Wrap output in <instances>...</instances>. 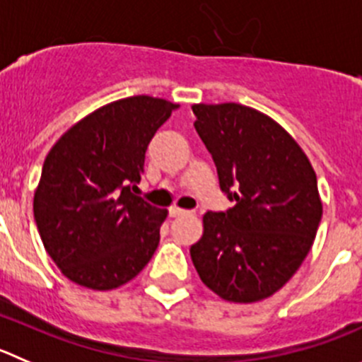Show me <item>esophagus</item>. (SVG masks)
<instances>
[{
    "label": "esophagus",
    "mask_w": 362,
    "mask_h": 362,
    "mask_svg": "<svg viewBox=\"0 0 362 362\" xmlns=\"http://www.w3.org/2000/svg\"><path fill=\"white\" fill-rule=\"evenodd\" d=\"M185 214H189V212L184 211V209H180V207H171L170 209L171 218H178V216H185Z\"/></svg>",
    "instance_id": "34e87169"
}]
</instances>
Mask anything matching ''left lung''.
<instances>
[{"label": "left lung", "instance_id": "obj_1", "mask_svg": "<svg viewBox=\"0 0 362 362\" xmlns=\"http://www.w3.org/2000/svg\"><path fill=\"white\" fill-rule=\"evenodd\" d=\"M192 112L219 187L234 202L204 216L192 264L223 300L259 302L295 275L313 246L323 214L316 173L291 135L259 110L200 103Z\"/></svg>", "mask_w": 362, "mask_h": 362}]
</instances>
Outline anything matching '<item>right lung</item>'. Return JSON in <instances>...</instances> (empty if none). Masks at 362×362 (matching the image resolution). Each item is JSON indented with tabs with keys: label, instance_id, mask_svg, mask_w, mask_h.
<instances>
[{
	"label": "right lung",
	"instance_id": "1",
	"mask_svg": "<svg viewBox=\"0 0 362 362\" xmlns=\"http://www.w3.org/2000/svg\"><path fill=\"white\" fill-rule=\"evenodd\" d=\"M178 105L130 96L94 110L49 150L33 197L37 230L60 272L116 289L150 262L168 216L135 197L155 132Z\"/></svg>",
	"mask_w": 362,
	"mask_h": 362
}]
</instances>
